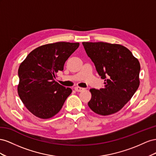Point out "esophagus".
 Returning a JSON list of instances; mask_svg holds the SVG:
<instances>
[{"instance_id":"1","label":"esophagus","mask_w":156,"mask_h":156,"mask_svg":"<svg viewBox=\"0 0 156 156\" xmlns=\"http://www.w3.org/2000/svg\"><path fill=\"white\" fill-rule=\"evenodd\" d=\"M74 90L76 91H78V92H81L84 89L82 88V87H74Z\"/></svg>"}]
</instances>
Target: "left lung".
Masks as SVG:
<instances>
[{
  "label": "left lung",
  "mask_w": 156,
  "mask_h": 156,
  "mask_svg": "<svg viewBox=\"0 0 156 156\" xmlns=\"http://www.w3.org/2000/svg\"><path fill=\"white\" fill-rule=\"evenodd\" d=\"M98 74L105 80V87L91 89L88 106L102 115L121 110L139 88L140 65L125 46L107 42H82Z\"/></svg>",
  "instance_id": "left-lung-1"
}]
</instances>
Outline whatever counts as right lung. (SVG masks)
I'll return each mask as SVG.
<instances>
[{
    "instance_id": "right-lung-1",
    "label": "right lung",
    "mask_w": 156,
    "mask_h": 156,
    "mask_svg": "<svg viewBox=\"0 0 156 156\" xmlns=\"http://www.w3.org/2000/svg\"><path fill=\"white\" fill-rule=\"evenodd\" d=\"M79 45L65 42L45 44L31 51L20 65L17 92L25 107L35 116H54L72 93L70 88L60 85L55 78Z\"/></svg>"
}]
</instances>
